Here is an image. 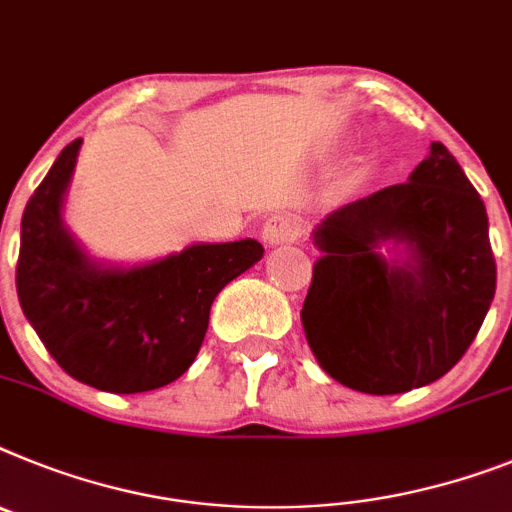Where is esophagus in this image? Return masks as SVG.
I'll return each instance as SVG.
<instances>
[{"mask_svg": "<svg viewBox=\"0 0 512 512\" xmlns=\"http://www.w3.org/2000/svg\"><path fill=\"white\" fill-rule=\"evenodd\" d=\"M298 238V222L290 214H274L264 222V240L269 246H282Z\"/></svg>", "mask_w": 512, "mask_h": 512, "instance_id": "1", "label": "esophagus"}]
</instances>
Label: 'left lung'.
Masks as SVG:
<instances>
[{"instance_id":"obj_1","label":"left lung","mask_w":512,"mask_h":512,"mask_svg":"<svg viewBox=\"0 0 512 512\" xmlns=\"http://www.w3.org/2000/svg\"><path fill=\"white\" fill-rule=\"evenodd\" d=\"M313 243L305 339L323 373L355 391L391 396L443 378L495 298L487 209L440 142L406 183L326 214Z\"/></svg>"}]
</instances>
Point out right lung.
Listing matches in <instances>:
<instances>
[{"label":"right lung","instance_id":"right-lung-1","mask_svg":"<svg viewBox=\"0 0 512 512\" xmlns=\"http://www.w3.org/2000/svg\"><path fill=\"white\" fill-rule=\"evenodd\" d=\"M82 139L59 152L20 225L17 298L64 373L108 393L155 391L191 368L214 298L264 256L259 240L191 243L144 264L82 248L64 202Z\"/></svg>","mask_w":512,"mask_h":512}]
</instances>
